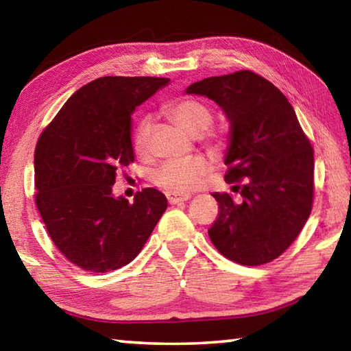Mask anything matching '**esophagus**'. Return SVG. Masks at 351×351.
I'll list each match as a JSON object with an SVG mask.
<instances>
[{
  "label": "esophagus",
  "instance_id": "esophagus-1",
  "mask_svg": "<svg viewBox=\"0 0 351 351\" xmlns=\"http://www.w3.org/2000/svg\"><path fill=\"white\" fill-rule=\"evenodd\" d=\"M192 198L190 193H175V192H169L167 193V199L170 204H178V203H184V201H189Z\"/></svg>",
  "mask_w": 351,
  "mask_h": 351
}]
</instances>
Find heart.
<instances>
[{
  "label": "heart",
  "instance_id": "1",
  "mask_svg": "<svg viewBox=\"0 0 351 351\" xmlns=\"http://www.w3.org/2000/svg\"><path fill=\"white\" fill-rule=\"evenodd\" d=\"M167 114L178 127L190 136H199L209 128L212 111L209 106L197 99H180L167 106ZM152 122L145 117L138 123L133 133L134 152L144 156L150 147ZM209 162L201 156L184 159H170L153 173L156 186L175 193L189 192L198 186L201 180L209 173Z\"/></svg>",
  "mask_w": 351,
  "mask_h": 351
}]
</instances>
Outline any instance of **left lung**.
<instances>
[{
	"instance_id": "left-lung-1",
	"label": "left lung",
	"mask_w": 351,
	"mask_h": 351,
	"mask_svg": "<svg viewBox=\"0 0 351 351\" xmlns=\"http://www.w3.org/2000/svg\"><path fill=\"white\" fill-rule=\"evenodd\" d=\"M186 94L213 100L230 123L226 182L239 197L212 193L219 213L209 237L235 263L277 258L304 229L313 206L314 154L283 93L251 71L209 77Z\"/></svg>"
}]
</instances>
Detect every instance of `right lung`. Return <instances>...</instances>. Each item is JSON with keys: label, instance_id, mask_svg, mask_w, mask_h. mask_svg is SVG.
I'll return each instance as SVG.
<instances>
[{"label": "right lung", "instance_id": "obj_1", "mask_svg": "<svg viewBox=\"0 0 351 351\" xmlns=\"http://www.w3.org/2000/svg\"><path fill=\"white\" fill-rule=\"evenodd\" d=\"M161 77H100L62 106L35 147V204L71 263L90 272L128 265L167 209L156 189L133 203L112 195L117 171L134 161L132 114L169 85Z\"/></svg>", "mask_w": 351, "mask_h": 351}]
</instances>
